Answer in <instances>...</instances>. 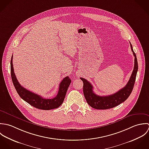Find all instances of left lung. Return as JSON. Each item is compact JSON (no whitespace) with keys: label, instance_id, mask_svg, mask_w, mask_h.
I'll return each instance as SVG.
<instances>
[{"label":"left lung","instance_id":"left-lung-1","mask_svg":"<svg viewBox=\"0 0 149 149\" xmlns=\"http://www.w3.org/2000/svg\"><path fill=\"white\" fill-rule=\"evenodd\" d=\"M132 52L135 56L134 70L131 77L125 87L121 89L113 94L105 96H100L95 94L91 84L86 79L80 78L84 82L83 91L88 104L92 108L96 109H107L115 107L125 101L131 94L135 84L136 74L138 69L136 56L134 52L132 46L130 43Z\"/></svg>","mask_w":149,"mask_h":149}]
</instances>
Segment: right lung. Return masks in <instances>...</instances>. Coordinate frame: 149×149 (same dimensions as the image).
Returning <instances> with one entry per match:
<instances>
[{"instance_id":"right-lung-1","label":"right lung","mask_w":149,"mask_h":149,"mask_svg":"<svg viewBox=\"0 0 149 149\" xmlns=\"http://www.w3.org/2000/svg\"><path fill=\"white\" fill-rule=\"evenodd\" d=\"M10 64L11 76L14 86L18 94L22 99H23L24 101L29 104L30 105L35 107L36 108L42 110H50L58 108L62 104L68 86H70L71 82V80L68 77H65L60 82L57 95L54 98L46 99L24 88L19 84L14 71L13 56L11 57Z\"/></svg>"}]
</instances>
